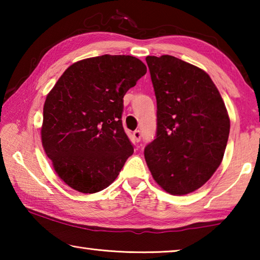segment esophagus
<instances>
[{
  "label": "esophagus",
  "mask_w": 260,
  "mask_h": 260,
  "mask_svg": "<svg viewBox=\"0 0 260 260\" xmlns=\"http://www.w3.org/2000/svg\"><path fill=\"white\" fill-rule=\"evenodd\" d=\"M133 138L135 140V142H140L141 138H142V133H141L140 129H136L133 132Z\"/></svg>",
  "instance_id": "esophagus-1"
}]
</instances>
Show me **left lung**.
<instances>
[{
    "label": "left lung",
    "mask_w": 260,
    "mask_h": 260,
    "mask_svg": "<svg viewBox=\"0 0 260 260\" xmlns=\"http://www.w3.org/2000/svg\"><path fill=\"white\" fill-rule=\"evenodd\" d=\"M146 60L157 101V129L144 158L164 190L186 195L203 186L221 162L230 118L203 70L170 55Z\"/></svg>",
    "instance_id": "obj_1"
}]
</instances>
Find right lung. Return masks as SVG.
Here are the masks:
<instances>
[{
    "label": "right lung",
    "mask_w": 260,
    "mask_h": 260,
    "mask_svg": "<svg viewBox=\"0 0 260 260\" xmlns=\"http://www.w3.org/2000/svg\"><path fill=\"white\" fill-rule=\"evenodd\" d=\"M147 73L133 56L103 55L72 64L48 94L42 146L56 173L76 190L111 184L133 155L122 127L124 96Z\"/></svg>",
    "instance_id": "obj_1"
}]
</instances>
